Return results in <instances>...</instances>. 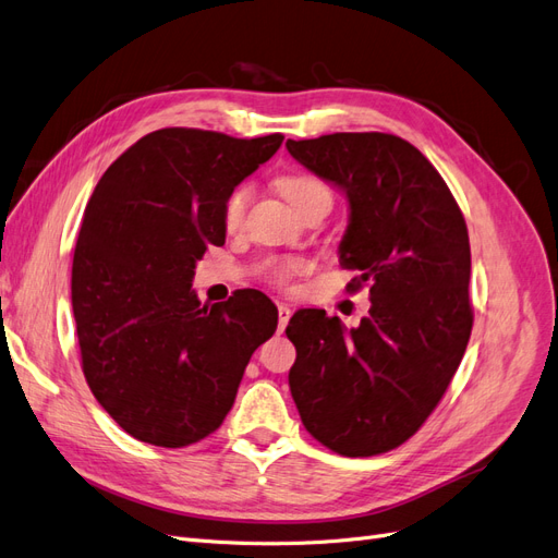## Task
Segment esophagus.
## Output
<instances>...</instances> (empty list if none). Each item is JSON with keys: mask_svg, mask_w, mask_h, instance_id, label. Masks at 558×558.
I'll list each match as a JSON object with an SVG mask.
<instances>
[{"mask_svg": "<svg viewBox=\"0 0 558 558\" xmlns=\"http://www.w3.org/2000/svg\"><path fill=\"white\" fill-rule=\"evenodd\" d=\"M279 310V330H283L286 328V324H289V318H291V307L289 305H283V302H281V305L277 307Z\"/></svg>", "mask_w": 558, "mask_h": 558, "instance_id": "34e87169", "label": "esophagus"}]
</instances>
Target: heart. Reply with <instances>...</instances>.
<instances>
[{"instance_id": "1", "label": "heart", "mask_w": 558, "mask_h": 558, "mask_svg": "<svg viewBox=\"0 0 558 558\" xmlns=\"http://www.w3.org/2000/svg\"><path fill=\"white\" fill-rule=\"evenodd\" d=\"M279 189L295 209H302L318 197L332 199V193L328 185L312 174H286L279 179ZM248 202H251V185L248 183H240L238 189L228 195L226 205H223V223L228 230H238L242 226L246 209H248ZM300 269H302V263H298V260L279 263L269 269V277H272L275 283H286L295 272H300Z\"/></svg>"}]
</instances>
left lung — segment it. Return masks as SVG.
Wrapping results in <instances>:
<instances>
[{
    "instance_id": "obj_1",
    "label": "left lung",
    "mask_w": 558,
    "mask_h": 558,
    "mask_svg": "<svg viewBox=\"0 0 558 558\" xmlns=\"http://www.w3.org/2000/svg\"><path fill=\"white\" fill-rule=\"evenodd\" d=\"M289 154L349 199L340 263L369 281V314L347 330L300 310L286 335L298 359L291 396L314 440L377 456L424 426L461 365L472 305L465 218L428 158L396 134L335 132L286 142Z\"/></svg>"
}]
</instances>
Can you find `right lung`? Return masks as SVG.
<instances>
[{
	"instance_id": "right-lung-1",
	"label": "right lung",
	"mask_w": 558,
	"mask_h": 558,
	"mask_svg": "<svg viewBox=\"0 0 558 558\" xmlns=\"http://www.w3.org/2000/svg\"><path fill=\"white\" fill-rule=\"evenodd\" d=\"M283 134L234 140L165 128L132 144L83 211L72 265L81 367L97 402L132 437L179 449L230 412L277 307L244 289L199 305L191 281L209 244H226L223 205L277 154Z\"/></svg>"
}]
</instances>
